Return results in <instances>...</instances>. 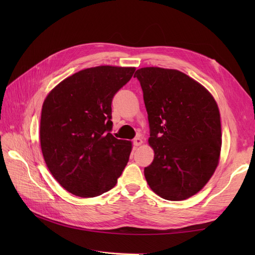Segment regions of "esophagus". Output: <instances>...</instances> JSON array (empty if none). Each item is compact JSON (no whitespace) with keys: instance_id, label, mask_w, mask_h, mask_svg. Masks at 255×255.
Segmentation results:
<instances>
[{"instance_id":"1","label":"esophagus","mask_w":255,"mask_h":255,"mask_svg":"<svg viewBox=\"0 0 255 255\" xmlns=\"http://www.w3.org/2000/svg\"><path fill=\"white\" fill-rule=\"evenodd\" d=\"M142 138L141 137H136V138H134V140H133V143L136 145V146H139V145H141L142 144Z\"/></svg>"}]
</instances>
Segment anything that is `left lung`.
<instances>
[{
    "label": "left lung",
    "instance_id": "obj_1",
    "mask_svg": "<svg viewBox=\"0 0 255 255\" xmlns=\"http://www.w3.org/2000/svg\"><path fill=\"white\" fill-rule=\"evenodd\" d=\"M134 78L143 91L154 151L145 180L160 198L186 200L205 186L219 164L217 102L201 84L175 69L144 67Z\"/></svg>",
    "mask_w": 255,
    "mask_h": 255
}]
</instances>
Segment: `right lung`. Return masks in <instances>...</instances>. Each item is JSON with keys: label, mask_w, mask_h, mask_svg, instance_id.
<instances>
[{"label": "right lung", "mask_w": 255, "mask_h": 255, "mask_svg": "<svg viewBox=\"0 0 255 255\" xmlns=\"http://www.w3.org/2000/svg\"><path fill=\"white\" fill-rule=\"evenodd\" d=\"M135 67L98 66L68 76L44 99L40 146L60 186L81 198L111 190L127 166L132 142L111 132L112 101Z\"/></svg>", "instance_id": "1"}]
</instances>
